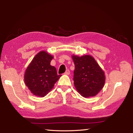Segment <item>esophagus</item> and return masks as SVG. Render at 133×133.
<instances>
[{"label": "esophagus", "instance_id": "esophagus-1", "mask_svg": "<svg viewBox=\"0 0 133 133\" xmlns=\"http://www.w3.org/2000/svg\"><path fill=\"white\" fill-rule=\"evenodd\" d=\"M70 74V72L69 71V70H67L66 71V72H64V74L65 75H69Z\"/></svg>", "mask_w": 133, "mask_h": 133}]
</instances>
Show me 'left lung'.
Returning a JSON list of instances; mask_svg holds the SVG:
<instances>
[{
    "mask_svg": "<svg viewBox=\"0 0 133 133\" xmlns=\"http://www.w3.org/2000/svg\"><path fill=\"white\" fill-rule=\"evenodd\" d=\"M72 58L75 64L73 80L76 89L83 97H94L105 83L104 71L91 55H73Z\"/></svg>",
    "mask_w": 133,
    "mask_h": 133,
    "instance_id": "1",
    "label": "left lung"
}]
</instances>
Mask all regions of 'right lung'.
Returning <instances> with one entry per match:
<instances>
[{
	"label": "right lung",
	"mask_w": 133,
	"mask_h": 133,
	"mask_svg": "<svg viewBox=\"0 0 133 133\" xmlns=\"http://www.w3.org/2000/svg\"><path fill=\"white\" fill-rule=\"evenodd\" d=\"M53 56L45 51L36 54L27 67L24 79L31 93L39 97L46 95L61 77L54 66L50 65Z\"/></svg>",
	"instance_id": "obj_1"
}]
</instances>
